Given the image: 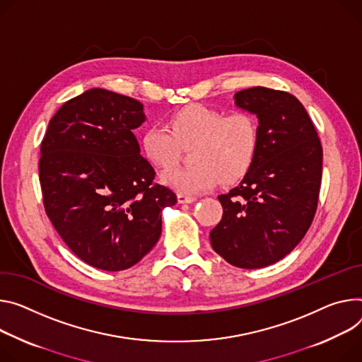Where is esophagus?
Segmentation results:
<instances>
[{
  "label": "esophagus",
  "mask_w": 362,
  "mask_h": 362,
  "mask_svg": "<svg viewBox=\"0 0 362 362\" xmlns=\"http://www.w3.org/2000/svg\"><path fill=\"white\" fill-rule=\"evenodd\" d=\"M177 201H179V204H192V202L196 201V196L179 193V194H177Z\"/></svg>",
  "instance_id": "1"
}]
</instances>
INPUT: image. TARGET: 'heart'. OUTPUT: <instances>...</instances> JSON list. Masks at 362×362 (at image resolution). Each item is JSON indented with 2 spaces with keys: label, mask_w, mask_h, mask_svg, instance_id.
<instances>
[{
  "label": "heart",
  "mask_w": 362,
  "mask_h": 362,
  "mask_svg": "<svg viewBox=\"0 0 362 362\" xmlns=\"http://www.w3.org/2000/svg\"><path fill=\"white\" fill-rule=\"evenodd\" d=\"M164 125L148 127L141 137V148L153 166L169 169L176 164L183 147H193L187 168L172 169L163 182L179 193L194 194L212 189L222 180L233 183L251 169L259 147V125L247 111L226 114L206 105L185 107Z\"/></svg>",
  "instance_id": "heart-1"
}]
</instances>
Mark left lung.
Wrapping results in <instances>:
<instances>
[{
  "mask_svg": "<svg viewBox=\"0 0 362 362\" xmlns=\"http://www.w3.org/2000/svg\"><path fill=\"white\" fill-rule=\"evenodd\" d=\"M237 107L257 115L259 147L241 183L218 196L222 219L212 248L229 264L261 269L298 245L316 214L322 144L298 98L254 86L235 93Z\"/></svg>",
  "mask_w": 362,
  "mask_h": 362,
  "instance_id": "left-lung-1",
  "label": "left lung"
}]
</instances>
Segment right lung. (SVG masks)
<instances>
[{
  "label": "right lung",
  "mask_w": 362,
  "mask_h": 362,
  "mask_svg": "<svg viewBox=\"0 0 362 362\" xmlns=\"http://www.w3.org/2000/svg\"><path fill=\"white\" fill-rule=\"evenodd\" d=\"M144 119L134 98L93 88L59 108L40 146L46 215L76 257L105 272L137 264L177 202L140 154L133 129Z\"/></svg>",
  "instance_id": "obj_1"
}]
</instances>
